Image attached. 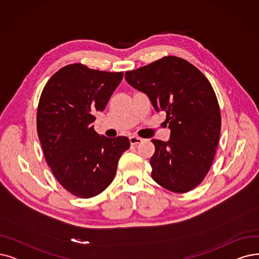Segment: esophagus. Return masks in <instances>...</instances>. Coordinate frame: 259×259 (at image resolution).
Masks as SVG:
<instances>
[{"mask_svg":"<svg viewBox=\"0 0 259 259\" xmlns=\"http://www.w3.org/2000/svg\"><path fill=\"white\" fill-rule=\"evenodd\" d=\"M130 141H131V144H133V146H136V144L142 142V139L137 137V136H131Z\"/></svg>","mask_w":259,"mask_h":259,"instance_id":"1","label":"esophagus"}]
</instances>
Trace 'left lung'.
<instances>
[{
    "mask_svg": "<svg viewBox=\"0 0 259 259\" xmlns=\"http://www.w3.org/2000/svg\"><path fill=\"white\" fill-rule=\"evenodd\" d=\"M156 111L167 113L170 140L153 139L152 179L172 192H188L208 173L218 147L221 113L209 80L187 60L165 56L125 72Z\"/></svg>",
    "mask_w": 259,
    "mask_h": 259,
    "instance_id": "left-lung-1",
    "label": "left lung"
}]
</instances>
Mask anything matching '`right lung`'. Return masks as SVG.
Instances as JSON below:
<instances>
[{"label":"right lung","mask_w":259,"mask_h":259,"mask_svg":"<svg viewBox=\"0 0 259 259\" xmlns=\"http://www.w3.org/2000/svg\"><path fill=\"white\" fill-rule=\"evenodd\" d=\"M122 78L123 72L68 65L48 80L40 96L37 132L46 160L59 184L78 198L104 191L130 149L127 137L101 136L91 124Z\"/></svg>","instance_id":"1"}]
</instances>
